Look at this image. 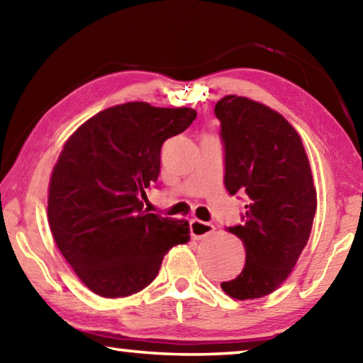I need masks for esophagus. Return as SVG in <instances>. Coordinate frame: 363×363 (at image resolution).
<instances>
[{
	"instance_id": "34e87169",
	"label": "esophagus",
	"mask_w": 363,
	"mask_h": 363,
	"mask_svg": "<svg viewBox=\"0 0 363 363\" xmlns=\"http://www.w3.org/2000/svg\"><path fill=\"white\" fill-rule=\"evenodd\" d=\"M214 232V225L210 223H203V220L192 219L190 220V235H192L195 240H201V238L210 237Z\"/></svg>"
}]
</instances>
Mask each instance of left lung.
<instances>
[{
	"label": "left lung",
	"mask_w": 363,
	"mask_h": 363,
	"mask_svg": "<svg viewBox=\"0 0 363 363\" xmlns=\"http://www.w3.org/2000/svg\"><path fill=\"white\" fill-rule=\"evenodd\" d=\"M220 121L227 192L247 194L242 224L227 227L247 261L220 288L235 299L262 298L284 284L309 240L317 194L299 134L275 110L225 96L214 107Z\"/></svg>",
	"instance_id": "left-lung-1"
}]
</instances>
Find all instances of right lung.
Returning <instances> with one entry per match:
<instances>
[{
	"label": "right lung",
	"mask_w": 363,
	"mask_h": 363,
	"mask_svg": "<svg viewBox=\"0 0 363 363\" xmlns=\"http://www.w3.org/2000/svg\"><path fill=\"white\" fill-rule=\"evenodd\" d=\"M194 108L128 102L102 110L72 134L52 169L48 220L79 280L104 298L144 290L189 223L147 213L140 196L157 182L167 139L186 131Z\"/></svg>",
	"instance_id": "right-lung-1"
}]
</instances>
